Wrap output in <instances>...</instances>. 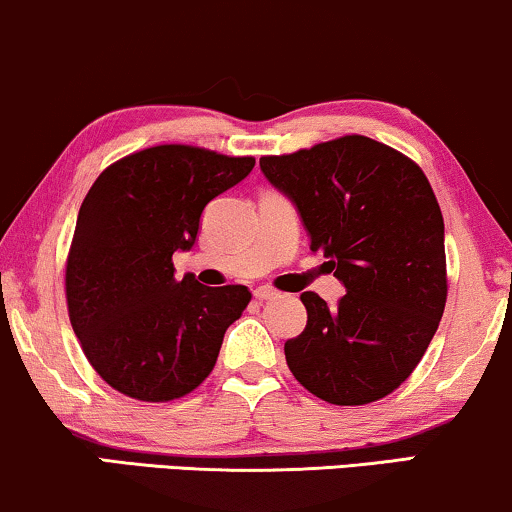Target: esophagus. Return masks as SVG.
Wrapping results in <instances>:
<instances>
[{
	"mask_svg": "<svg viewBox=\"0 0 512 512\" xmlns=\"http://www.w3.org/2000/svg\"><path fill=\"white\" fill-rule=\"evenodd\" d=\"M277 296V291L272 289V286H258V289L254 291V298L256 300H270V298H275Z\"/></svg>",
	"mask_w": 512,
	"mask_h": 512,
	"instance_id": "1",
	"label": "esophagus"
}]
</instances>
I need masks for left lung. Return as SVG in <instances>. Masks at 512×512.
Segmentation results:
<instances>
[{
  "label": "left lung",
  "instance_id": "left-lung-1",
  "mask_svg": "<svg viewBox=\"0 0 512 512\" xmlns=\"http://www.w3.org/2000/svg\"><path fill=\"white\" fill-rule=\"evenodd\" d=\"M261 170L347 289L338 307L300 296L307 326L284 342L289 370L326 403L380 401L417 368L445 310V223L429 179L363 135L263 156Z\"/></svg>",
  "mask_w": 512,
  "mask_h": 512
}]
</instances>
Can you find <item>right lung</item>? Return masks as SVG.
<instances>
[{"mask_svg": "<svg viewBox=\"0 0 512 512\" xmlns=\"http://www.w3.org/2000/svg\"><path fill=\"white\" fill-rule=\"evenodd\" d=\"M251 156L160 144L111 163L83 200L65 268L72 328L95 373L144 403L198 389L226 328L247 310L242 284L174 277L209 200L254 170Z\"/></svg>", "mask_w": 512, "mask_h": 512, "instance_id": "1", "label": "right lung"}]
</instances>
